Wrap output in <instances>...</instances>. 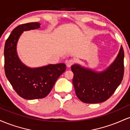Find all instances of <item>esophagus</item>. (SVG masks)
<instances>
[{
    "label": "esophagus",
    "instance_id": "1",
    "mask_svg": "<svg viewBox=\"0 0 130 130\" xmlns=\"http://www.w3.org/2000/svg\"><path fill=\"white\" fill-rule=\"evenodd\" d=\"M74 63V60L73 59H70V60H68L66 61L67 66L68 67H70L71 65H73Z\"/></svg>",
    "mask_w": 130,
    "mask_h": 130
}]
</instances>
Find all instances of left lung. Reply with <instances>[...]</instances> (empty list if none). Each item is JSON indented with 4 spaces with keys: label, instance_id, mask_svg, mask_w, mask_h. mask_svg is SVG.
Returning a JSON list of instances; mask_svg holds the SVG:
<instances>
[{
    "label": "left lung",
    "instance_id": "left-lung-1",
    "mask_svg": "<svg viewBox=\"0 0 130 130\" xmlns=\"http://www.w3.org/2000/svg\"><path fill=\"white\" fill-rule=\"evenodd\" d=\"M77 98L86 103H99L112 96L122 83L124 74V51L122 46L113 63L105 71L96 73L73 65L71 67Z\"/></svg>",
    "mask_w": 130,
    "mask_h": 130
}]
</instances>
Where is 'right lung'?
I'll use <instances>...</instances> for the list:
<instances>
[{
    "label": "right lung",
    "mask_w": 130,
    "mask_h": 130,
    "mask_svg": "<svg viewBox=\"0 0 130 130\" xmlns=\"http://www.w3.org/2000/svg\"><path fill=\"white\" fill-rule=\"evenodd\" d=\"M38 22H29L17 26L6 40L4 47V69L6 77L15 92L27 100L46 97L59 76L66 70L64 63L30 68L19 60L16 44L23 31L38 29Z\"/></svg>",
    "instance_id": "obj_1"
}]
</instances>
